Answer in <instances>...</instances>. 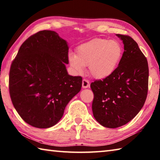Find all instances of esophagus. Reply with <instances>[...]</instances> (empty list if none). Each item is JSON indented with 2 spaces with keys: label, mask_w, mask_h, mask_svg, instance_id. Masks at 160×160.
Instances as JSON below:
<instances>
[{
  "label": "esophagus",
  "mask_w": 160,
  "mask_h": 160,
  "mask_svg": "<svg viewBox=\"0 0 160 160\" xmlns=\"http://www.w3.org/2000/svg\"><path fill=\"white\" fill-rule=\"evenodd\" d=\"M82 85L83 88H88L90 87V82L89 81L86 79H83L82 82Z\"/></svg>",
  "instance_id": "1"
}]
</instances>
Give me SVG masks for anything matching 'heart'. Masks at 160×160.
I'll use <instances>...</instances> for the list:
<instances>
[{"label":"heart","instance_id":"obj_1","mask_svg":"<svg viewBox=\"0 0 160 160\" xmlns=\"http://www.w3.org/2000/svg\"><path fill=\"white\" fill-rule=\"evenodd\" d=\"M123 55V48L116 40L95 39L78 47L76 55L70 53L68 62L75 72L85 66L96 79H104L115 71Z\"/></svg>","mask_w":160,"mask_h":160}]
</instances>
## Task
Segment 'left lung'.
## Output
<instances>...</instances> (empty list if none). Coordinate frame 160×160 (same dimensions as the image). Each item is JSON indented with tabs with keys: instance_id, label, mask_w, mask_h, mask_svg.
I'll return each instance as SVG.
<instances>
[{
	"instance_id": "1",
	"label": "left lung",
	"mask_w": 160,
	"mask_h": 160,
	"mask_svg": "<svg viewBox=\"0 0 160 160\" xmlns=\"http://www.w3.org/2000/svg\"><path fill=\"white\" fill-rule=\"evenodd\" d=\"M116 36L124 44L118 66L109 77L90 85L94 93V117L102 126L109 128L131 121L142 108L148 90L147 58L132 38L123 34Z\"/></svg>"
}]
</instances>
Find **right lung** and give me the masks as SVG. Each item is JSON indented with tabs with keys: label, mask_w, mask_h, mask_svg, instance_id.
Here are the masks:
<instances>
[{
	"label": "right lung",
	"mask_w": 160,
	"mask_h": 160,
	"mask_svg": "<svg viewBox=\"0 0 160 160\" xmlns=\"http://www.w3.org/2000/svg\"><path fill=\"white\" fill-rule=\"evenodd\" d=\"M67 42L56 32H37L23 42L9 73L11 101L20 117L35 128L56 125L82 87V77L68 74Z\"/></svg>",
	"instance_id": "obj_1"
}]
</instances>
